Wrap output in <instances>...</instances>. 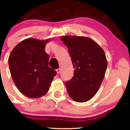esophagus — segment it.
Returning a JSON list of instances; mask_svg holds the SVG:
<instances>
[{"label": "esophagus", "instance_id": "34e87169", "mask_svg": "<svg viewBox=\"0 0 130 130\" xmlns=\"http://www.w3.org/2000/svg\"><path fill=\"white\" fill-rule=\"evenodd\" d=\"M56 71H57V74L60 73V68H58V69H57V70H56Z\"/></svg>", "mask_w": 130, "mask_h": 130}]
</instances>
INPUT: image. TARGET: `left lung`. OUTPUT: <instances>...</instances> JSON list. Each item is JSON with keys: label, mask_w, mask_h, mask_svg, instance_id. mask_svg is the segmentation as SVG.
<instances>
[{"label": "left lung", "mask_w": 130, "mask_h": 130, "mask_svg": "<svg viewBox=\"0 0 130 130\" xmlns=\"http://www.w3.org/2000/svg\"><path fill=\"white\" fill-rule=\"evenodd\" d=\"M73 65L74 76L65 82L68 95L73 100H90L98 92L105 75L108 62L103 50L86 37L62 36Z\"/></svg>", "instance_id": "left-lung-1"}]
</instances>
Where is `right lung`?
<instances>
[{"instance_id":"right-lung-1","label":"right lung","mask_w":130,"mask_h":130,"mask_svg":"<svg viewBox=\"0 0 130 130\" xmlns=\"http://www.w3.org/2000/svg\"><path fill=\"white\" fill-rule=\"evenodd\" d=\"M49 41L27 38L16 45L9 56L13 81L27 97L38 98L45 95L56 75V71L49 67L50 57L44 49Z\"/></svg>"}]
</instances>
